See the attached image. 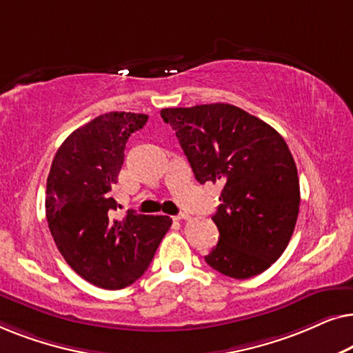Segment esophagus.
<instances>
[{
	"label": "esophagus",
	"mask_w": 353,
	"mask_h": 353,
	"mask_svg": "<svg viewBox=\"0 0 353 353\" xmlns=\"http://www.w3.org/2000/svg\"><path fill=\"white\" fill-rule=\"evenodd\" d=\"M190 219H191L190 214H178L175 216V220H190Z\"/></svg>",
	"instance_id": "34e87169"
}]
</instances>
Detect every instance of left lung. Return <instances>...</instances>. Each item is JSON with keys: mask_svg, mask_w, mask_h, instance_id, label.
I'll use <instances>...</instances> for the list:
<instances>
[{"mask_svg": "<svg viewBox=\"0 0 353 353\" xmlns=\"http://www.w3.org/2000/svg\"><path fill=\"white\" fill-rule=\"evenodd\" d=\"M161 115L175 130L196 180L223 186L212 216L220 238L205 262L236 279L265 272L288 248L301 204L286 141L231 104L162 109Z\"/></svg>", "mask_w": 353, "mask_h": 353, "instance_id": "1", "label": "left lung"}]
</instances>
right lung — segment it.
Segmentation results:
<instances>
[{
	"mask_svg": "<svg viewBox=\"0 0 353 353\" xmlns=\"http://www.w3.org/2000/svg\"><path fill=\"white\" fill-rule=\"evenodd\" d=\"M146 122V114L99 115L67 137L48 175L46 220L57 249L75 273L103 289L137 281L172 225L165 215H114L125 144Z\"/></svg>",
	"mask_w": 353,
	"mask_h": 353,
	"instance_id": "add662e5",
	"label": "right lung"
}]
</instances>
